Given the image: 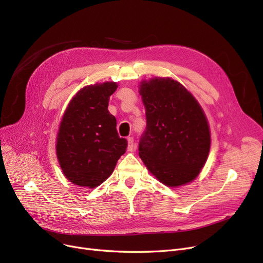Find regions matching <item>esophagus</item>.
<instances>
[{"label":"esophagus","mask_w":263,"mask_h":263,"mask_svg":"<svg viewBox=\"0 0 263 263\" xmlns=\"http://www.w3.org/2000/svg\"><path fill=\"white\" fill-rule=\"evenodd\" d=\"M135 149V145H134V140L133 137H128V150L129 151H133Z\"/></svg>","instance_id":"1"}]
</instances>
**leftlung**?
I'll list each match as a JSON object with an SVG mask.
<instances>
[{"label":"left lung","mask_w":263,"mask_h":263,"mask_svg":"<svg viewBox=\"0 0 263 263\" xmlns=\"http://www.w3.org/2000/svg\"><path fill=\"white\" fill-rule=\"evenodd\" d=\"M146 109V130L140 157L163 184L177 187L192 182L208 159L211 134L198 101L171 78H153L140 84Z\"/></svg>","instance_id":"8db88e82"}]
</instances>
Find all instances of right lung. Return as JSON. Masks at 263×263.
I'll list each match as a JSON object with an SVG mask.
<instances>
[{
  "mask_svg": "<svg viewBox=\"0 0 263 263\" xmlns=\"http://www.w3.org/2000/svg\"><path fill=\"white\" fill-rule=\"evenodd\" d=\"M115 82L81 88L69 102L57 136V156L64 176L82 187L95 189L112 175L128 142L118 136L108 112Z\"/></svg>",
  "mask_w": 263,
  "mask_h": 263,
  "instance_id": "add662e5",
  "label": "right lung"
}]
</instances>
